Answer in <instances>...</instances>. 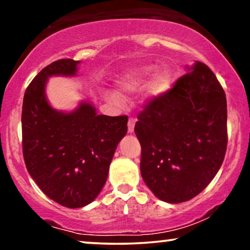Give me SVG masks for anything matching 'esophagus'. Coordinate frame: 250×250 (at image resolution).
Listing matches in <instances>:
<instances>
[{
    "mask_svg": "<svg viewBox=\"0 0 250 250\" xmlns=\"http://www.w3.org/2000/svg\"><path fill=\"white\" fill-rule=\"evenodd\" d=\"M134 126H135V119L134 118H129L128 119V124H127L128 133L134 132Z\"/></svg>",
    "mask_w": 250,
    "mask_h": 250,
    "instance_id": "1",
    "label": "esophagus"
}]
</instances>
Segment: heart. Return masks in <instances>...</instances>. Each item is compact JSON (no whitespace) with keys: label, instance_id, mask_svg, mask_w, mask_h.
I'll return each instance as SVG.
<instances>
[{"label":"heart","instance_id":"obj_1","mask_svg":"<svg viewBox=\"0 0 250 250\" xmlns=\"http://www.w3.org/2000/svg\"><path fill=\"white\" fill-rule=\"evenodd\" d=\"M151 67H146L143 68V69L132 71L131 74H128L123 80L121 84L122 90L124 92L138 91L143 85V78L151 73ZM170 80H172V75H170L168 70H162L159 73H157L152 77V80L149 82L148 86H146V94L151 98H156L162 95L163 93H165L169 88ZM110 99L115 102L118 101V98L116 95H111Z\"/></svg>","mask_w":250,"mask_h":250}]
</instances>
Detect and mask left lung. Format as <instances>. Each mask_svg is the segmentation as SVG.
Here are the masks:
<instances>
[{
	"instance_id": "1",
	"label": "left lung",
	"mask_w": 250,
	"mask_h": 250,
	"mask_svg": "<svg viewBox=\"0 0 250 250\" xmlns=\"http://www.w3.org/2000/svg\"><path fill=\"white\" fill-rule=\"evenodd\" d=\"M134 132L142 179L160 200L177 204L199 194L216 175L228 146L225 92L197 61L170 90L150 98Z\"/></svg>"
}]
</instances>
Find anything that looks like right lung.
<instances>
[{
  "label": "right lung",
  "mask_w": 250,
  "mask_h": 250,
  "mask_svg": "<svg viewBox=\"0 0 250 250\" xmlns=\"http://www.w3.org/2000/svg\"><path fill=\"white\" fill-rule=\"evenodd\" d=\"M77 63L60 59L43 68L26 88L21 112L27 170L50 199L69 208L83 207L100 193L128 121L97 115L85 102L70 114L50 107L44 93L47 77L75 75Z\"/></svg>",
  "instance_id": "right-lung-1"
}]
</instances>
